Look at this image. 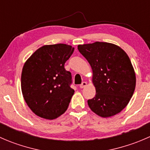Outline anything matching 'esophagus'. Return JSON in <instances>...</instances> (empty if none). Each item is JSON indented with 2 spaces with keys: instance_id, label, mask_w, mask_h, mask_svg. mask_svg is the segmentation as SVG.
Instances as JSON below:
<instances>
[{
  "instance_id": "obj_1",
  "label": "esophagus",
  "mask_w": 150,
  "mask_h": 150,
  "mask_svg": "<svg viewBox=\"0 0 150 150\" xmlns=\"http://www.w3.org/2000/svg\"><path fill=\"white\" fill-rule=\"evenodd\" d=\"M86 86H87V83H86V82H83L80 85V88H83L86 87Z\"/></svg>"
}]
</instances>
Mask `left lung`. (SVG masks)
Masks as SVG:
<instances>
[{
    "label": "left lung",
    "mask_w": 150,
    "mask_h": 150,
    "mask_svg": "<svg viewBox=\"0 0 150 150\" xmlns=\"http://www.w3.org/2000/svg\"><path fill=\"white\" fill-rule=\"evenodd\" d=\"M78 49L93 70L96 95L88 100L90 109L103 117L119 113L128 104L136 87L128 56L119 46L106 42L79 45Z\"/></svg>",
    "instance_id": "1"
}]
</instances>
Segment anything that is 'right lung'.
I'll return each instance as SVG.
<instances>
[{"mask_svg": "<svg viewBox=\"0 0 150 150\" xmlns=\"http://www.w3.org/2000/svg\"><path fill=\"white\" fill-rule=\"evenodd\" d=\"M74 51L66 44L43 46L27 60L21 77L24 99L40 117L53 120L67 110L75 91L64 64Z\"/></svg>", "mask_w": 150, "mask_h": 150, "instance_id": "right-lung-1", "label": "right lung"}]
</instances>
